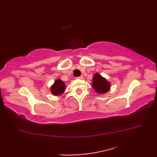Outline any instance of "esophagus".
<instances>
[{"mask_svg": "<svg viewBox=\"0 0 157 157\" xmlns=\"http://www.w3.org/2000/svg\"><path fill=\"white\" fill-rule=\"evenodd\" d=\"M78 79H83V78H84V77L83 76H79V77H78V78H77Z\"/></svg>", "mask_w": 157, "mask_h": 157, "instance_id": "esophagus-1", "label": "esophagus"}]
</instances>
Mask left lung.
<instances>
[{"label": "left lung", "instance_id": "8db88e82", "mask_svg": "<svg viewBox=\"0 0 157 157\" xmlns=\"http://www.w3.org/2000/svg\"><path fill=\"white\" fill-rule=\"evenodd\" d=\"M92 87L98 94H104L111 89V84L104 77L96 73L92 78Z\"/></svg>", "mask_w": 157, "mask_h": 157}]
</instances>
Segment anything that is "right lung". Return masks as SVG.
<instances>
[{"label":"right lung","mask_w":157,"mask_h":157,"mask_svg":"<svg viewBox=\"0 0 157 157\" xmlns=\"http://www.w3.org/2000/svg\"><path fill=\"white\" fill-rule=\"evenodd\" d=\"M65 82L60 79H56L50 88L51 94L53 96H61L65 90Z\"/></svg>","instance_id":"1"}]
</instances>
